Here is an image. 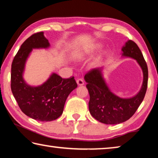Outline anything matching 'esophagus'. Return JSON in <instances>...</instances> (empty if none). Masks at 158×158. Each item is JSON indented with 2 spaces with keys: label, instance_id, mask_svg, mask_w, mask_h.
I'll use <instances>...</instances> for the list:
<instances>
[{
  "label": "esophagus",
  "instance_id": "esophagus-1",
  "mask_svg": "<svg viewBox=\"0 0 158 158\" xmlns=\"http://www.w3.org/2000/svg\"><path fill=\"white\" fill-rule=\"evenodd\" d=\"M77 84H78V85H83L84 84V80H83L82 79H78L77 80Z\"/></svg>",
  "mask_w": 158,
  "mask_h": 158
}]
</instances>
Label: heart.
<instances>
[{
    "label": "heart",
    "mask_w": 158,
    "mask_h": 158,
    "mask_svg": "<svg viewBox=\"0 0 158 158\" xmlns=\"http://www.w3.org/2000/svg\"><path fill=\"white\" fill-rule=\"evenodd\" d=\"M100 48V45H97V46L94 47V49H99ZM89 54V51H85V50H80L78 51L76 53V56L79 60H82L87 56Z\"/></svg>",
    "instance_id": "b5f03b06"
}]
</instances>
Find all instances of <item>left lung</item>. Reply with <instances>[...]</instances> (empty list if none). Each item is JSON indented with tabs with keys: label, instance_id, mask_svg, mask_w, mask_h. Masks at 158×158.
Here are the masks:
<instances>
[{
	"label": "left lung",
	"instance_id": "1",
	"mask_svg": "<svg viewBox=\"0 0 158 158\" xmlns=\"http://www.w3.org/2000/svg\"><path fill=\"white\" fill-rule=\"evenodd\" d=\"M122 52V56L135 59L142 69L143 84L137 95L130 98H121L115 95L103 78L102 68L93 69L84 76L90 95V113L96 120L105 124H119L130 118L142 102L147 90L148 67L137 44L128 40L123 47Z\"/></svg>",
	"mask_w": 158,
	"mask_h": 158
}]
</instances>
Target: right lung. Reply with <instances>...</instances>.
Returning <instances> with one entry per match:
<instances>
[{
    "label": "right lung",
    "mask_w": 158,
    "mask_h": 158,
    "mask_svg": "<svg viewBox=\"0 0 158 158\" xmlns=\"http://www.w3.org/2000/svg\"><path fill=\"white\" fill-rule=\"evenodd\" d=\"M50 47L43 32L35 33L21 44L13 59L11 90L21 110L26 116L40 121H52L63 114L68 95L77 87L74 77L63 79L52 73L40 85L31 86L23 78L26 62L33 49Z\"/></svg>",
    "instance_id": "obj_1"
}]
</instances>
